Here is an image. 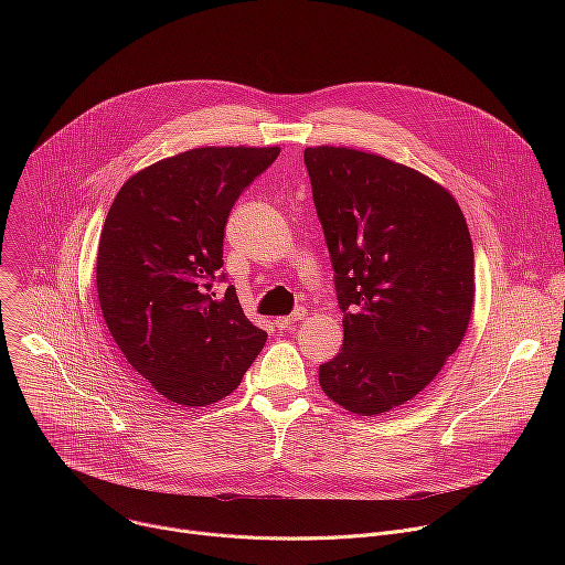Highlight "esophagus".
Returning <instances> with one entry per match:
<instances>
[{
	"label": "esophagus",
	"mask_w": 565,
	"mask_h": 565,
	"mask_svg": "<svg viewBox=\"0 0 565 565\" xmlns=\"http://www.w3.org/2000/svg\"><path fill=\"white\" fill-rule=\"evenodd\" d=\"M301 317H303V310H295V312L288 315V317H277V319H275V327H277V331H290Z\"/></svg>",
	"instance_id": "1"
}]
</instances>
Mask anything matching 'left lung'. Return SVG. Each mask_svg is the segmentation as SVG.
Instances as JSON below:
<instances>
[{
	"label": "left lung",
	"instance_id": "1",
	"mask_svg": "<svg viewBox=\"0 0 565 565\" xmlns=\"http://www.w3.org/2000/svg\"><path fill=\"white\" fill-rule=\"evenodd\" d=\"M344 312L342 351L319 384L358 416L416 397L460 347L473 308V246L456 199L395 160L306 147Z\"/></svg>",
	"mask_w": 565,
	"mask_h": 565
}]
</instances>
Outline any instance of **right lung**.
I'll return each mask as SVG.
<instances>
[{
  "label": "right lung",
  "mask_w": 565,
  "mask_h": 565,
  "mask_svg": "<svg viewBox=\"0 0 565 565\" xmlns=\"http://www.w3.org/2000/svg\"><path fill=\"white\" fill-rule=\"evenodd\" d=\"M279 147H196L134 174L98 244L96 284L107 329L153 391L205 407L230 395L266 344L234 286L212 292L230 210Z\"/></svg>",
  "instance_id": "add662e5"
}]
</instances>
